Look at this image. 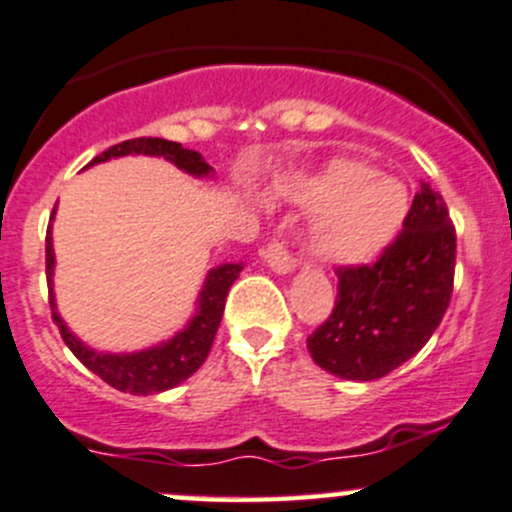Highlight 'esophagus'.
<instances>
[{"mask_svg":"<svg viewBox=\"0 0 512 512\" xmlns=\"http://www.w3.org/2000/svg\"><path fill=\"white\" fill-rule=\"evenodd\" d=\"M260 257L267 262V267H270L272 272H277V275H292V272L297 270V260L289 255L282 242H272V245L262 247Z\"/></svg>","mask_w":512,"mask_h":512,"instance_id":"34e87169","label":"esophagus"}]
</instances>
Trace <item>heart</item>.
<instances>
[{
  "label": "heart",
  "instance_id": "heart-1",
  "mask_svg": "<svg viewBox=\"0 0 512 512\" xmlns=\"http://www.w3.org/2000/svg\"><path fill=\"white\" fill-rule=\"evenodd\" d=\"M277 195L312 213L307 250L324 265L349 267L374 260L404 230L411 210L401 180L379 175L364 160L334 158L314 173H289Z\"/></svg>",
  "mask_w": 512,
  "mask_h": 512
}]
</instances>
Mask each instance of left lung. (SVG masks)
<instances>
[{
    "label": "left lung",
    "mask_w": 512,
    "mask_h": 512,
    "mask_svg": "<svg viewBox=\"0 0 512 512\" xmlns=\"http://www.w3.org/2000/svg\"><path fill=\"white\" fill-rule=\"evenodd\" d=\"M456 270V232L446 203L421 183L396 237L371 267L337 270L334 312L309 334L312 359L347 381H374L409 361L446 314Z\"/></svg>",
    "instance_id": "8db88e82"
}]
</instances>
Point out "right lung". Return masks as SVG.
I'll use <instances>...</instances> for the list:
<instances>
[{
  "label": "right lung",
  "mask_w": 512,
  "mask_h": 512,
  "mask_svg": "<svg viewBox=\"0 0 512 512\" xmlns=\"http://www.w3.org/2000/svg\"><path fill=\"white\" fill-rule=\"evenodd\" d=\"M126 156L163 158L198 180L215 178L213 165L200 156L198 151H190V148H183L180 143L165 141V138H133V141H123L103 151L101 156H96L86 168L96 163H106L111 158ZM54 215H51V223H54ZM54 267V237H51L49 225V230H46V282H49L51 317H54L56 327H59L61 339L74 352L76 359L86 369L94 371L96 376H101L108 386L123 391V394L148 396L183 384L188 376H193L203 366V361L210 354V347H213L215 334H218L220 319H223L227 292H230L232 282L240 277V272L245 270V262H223V265L208 270L203 287L198 292V299H195L193 314L185 322V327L178 329L173 337L163 339V342L153 344V347L136 349V352H98V349L84 344L71 332L69 324L61 319L59 307H56Z\"/></svg>",
  "instance_id": "obj_1"
}]
</instances>
